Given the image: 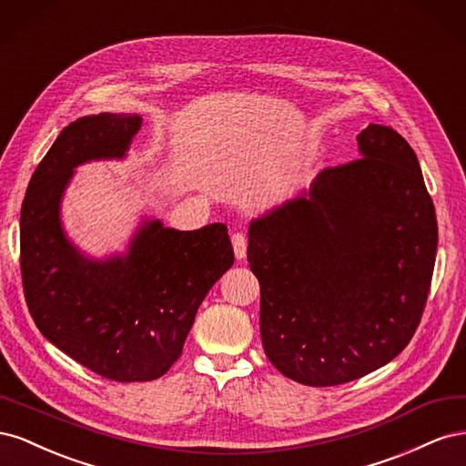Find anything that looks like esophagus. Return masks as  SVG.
<instances>
[{
  "label": "esophagus",
  "mask_w": 466,
  "mask_h": 466,
  "mask_svg": "<svg viewBox=\"0 0 466 466\" xmlns=\"http://www.w3.org/2000/svg\"><path fill=\"white\" fill-rule=\"evenodd\" d=\"M231 245H233L237 260H243L247 257V237L243 233H233Z\"/></svg>",
  "instance_id": "obj_1"
}]
</instances>
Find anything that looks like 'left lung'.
Returning a JSON list of instances; mask_svg holds the SVG:
<instances>
[{
  "instance_id": "8db88e82",
  "label": "left lung",
  "mask_w": 466,
  "mask_h": 466,
  "mask_svg": "<svg viewBox=\"0 0 466 466\" xmlns=\"http://www.w3.org/2000/svg\"><path fill=\"white\" fill-rule=\"evenodd\" d=\"M360 159L248 225L268 360L309 387L360 379L412 340L430 293L437 219L414 149L370 124Z\"/></svg>"
}]
</instances>
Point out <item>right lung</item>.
Returning <instances> with one entry per match:
<instances>
[{
    "mask_svg": "<svg viewBox=\"0 0 466 466\" xmlns=\"http://www.w3.org/2000/svg\"><path fill=\"white\" fill-rule=\"evenodd\" d=\"M139 128L142 116L110 112L66 126L21 208V276L35 324L83 368L118 383L171 370L200 303L235 260L223 223L177 231L147 219L124 255L105 260L66 237L60 204L76 167L126 157Z\"/></svg>",
    "mask_w": 466,
    "mask_h": 466,
    "instance_id": "1",
    "label": "right lung"
}]
</instances>
